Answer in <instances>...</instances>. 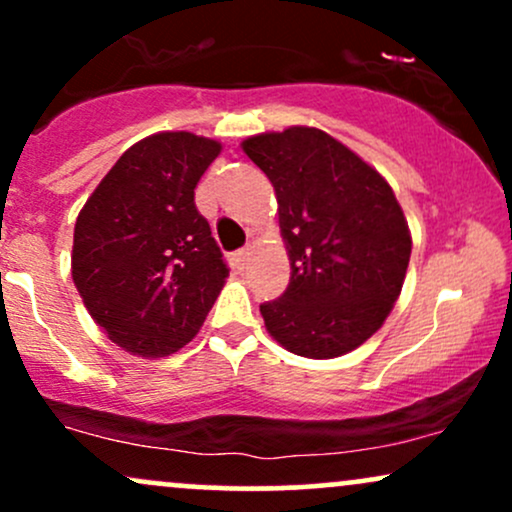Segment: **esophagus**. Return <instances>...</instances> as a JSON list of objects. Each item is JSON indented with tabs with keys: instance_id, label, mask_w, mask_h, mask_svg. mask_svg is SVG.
<instances>
[{
	"instance_id": "esophagus-1",
	"label": "esophagus",
	"mask_w": 512,
	"mask_h": 512,
	"mask_svg": "<svg viewBox=\"0 0 512 512\" xmlns=\"http://www.w3.org/2000/svg\"><path fill=\"white\" fill-rule=\"evenodd\" d=\"M250 257H252V245H245V248H243V250H238V252H236V255H233V260H236V264H238V267H240V269H243V267H245V264H248V262H250Z\"/></svg>"
}]
</instances>
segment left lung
Returning a JSON list of instances; mask_svg holds the SVG:
<instances>
[{"instance_id": "obj_1", "label": "left lung", "mask_w": 512, "mask_h": 512, "mask_svg": "<svg viewBox=\"0 0 512 512\" xmlns=\"http://www.w3.org/2000/svg\"><path fill=\"white\" fill-rule=\"evenodd\" d=\"M243 151L274 185L291 260L284 296L260 305L267 332L298 356L349 354L383 327L407 276L411 236L395 192L315 127L257 134Z\"/></svg>"}]
</instances>
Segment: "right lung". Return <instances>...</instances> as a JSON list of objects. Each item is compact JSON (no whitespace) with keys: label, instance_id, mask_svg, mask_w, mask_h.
<instances>
[{"label":"right lung","instance_id":"add662e5","mask_svg":"<svg viewBox=\"0 0 512 512\" xmlns=\"http://www.w3.org/2000/svg\"><path fill=\"white\" fill-rule=\"evenodd\" d=\"M214 139L158 132L117 158L74 226L72 279L110 342L134 356L178 351L199 332L228 267L197 211Z\"/></svg>","mask_w":512,"mask_h":512}]
</instances>
